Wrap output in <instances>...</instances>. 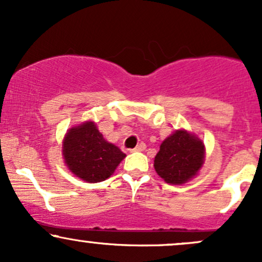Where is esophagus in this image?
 <instances>
[{
  "instance_id": "1",
  "label": "esophagus",
  "mask_w": 262,
  "mask_h": 262,
  "mask_svg": "<svg viewBox=\"0 0 262 262\" xmlns=\"http://www.w3.org/2000/svg\"><path fill=\"white\" fill-rule=\"evenodd\" d=\"M146 149V145L144 143H139L134 149H130V151H143Z\"/></svg>"
}]
</instances>
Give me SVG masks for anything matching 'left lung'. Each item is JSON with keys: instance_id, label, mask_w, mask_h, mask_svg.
Wrapping results in <instances>:
<instances>
[{"instance_id": "left-lung-1", "label": "left lung", "mask_w": 262, "mask_h": 262, "mask_svg": "<svg viewBox=\"0 0 262 262\" xmlns=\"http://www.w3.org/2000/svg\"><path fill=\"white\" fill-rule=\"evenodd\" d=\"M204 160V145L194 135L176 130L161 143L155 156L158 175L171 185H182L196 176Z\"/></svg>"}]
</instances>
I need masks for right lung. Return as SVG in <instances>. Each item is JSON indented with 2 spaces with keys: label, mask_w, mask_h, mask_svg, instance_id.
I'll use <instances>...</instances> for the list:
<instances>
[{
  "label": "right lung",
  "mask_w": 262,
  "mask_h": 262,
  "mask_svg": "<svg viewBox=\"0 0 262 262\" xmlns=\"http://www.w3.org/2000/svg\"><path fill=\"white\" fill-rule=\"evenodd\" d=\"M62 152L69 169L87 182L104 181L125 158L121 149L104 140L93 122L70 129Z\"/></svg>",
  "instance_id": "1"
}]
</instances>
